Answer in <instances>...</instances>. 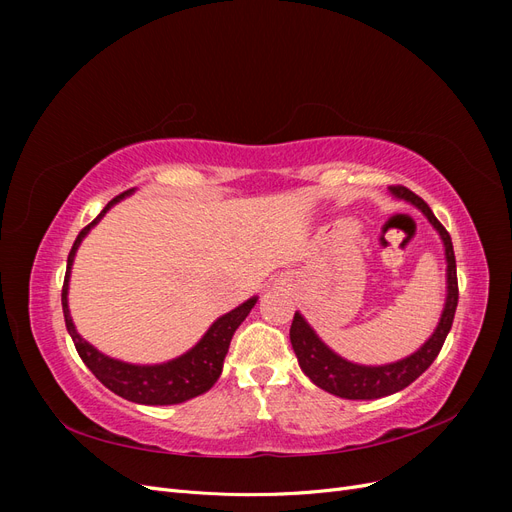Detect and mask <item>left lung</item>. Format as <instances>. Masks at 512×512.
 I'll return each mask as SVG.
<instances>
[{
	"mask_svg": "<svg viewBox=\"0 0 512 512\" xmlns=\"http://www.w3.org/2000/svg\"><path fill=\"white\" fill-rule=\"evenodd\" d=\"M391 194L397 198H404L414 207L421 209L431 226L440 232L446 250V282H448V294H446V305L442 318L438 322V329L427 342L418 348L408 359L397 361L391 365H378V367H365V365H354L342 356H337L333 350L324 346L318 335L312 331V327L303 320L301 314H294L292 327H290V344L294 354H297L299 365L303 374L312 380L320 389H324L331 395L344 397V399H378L393 395L401 389H406L412 384L423 371L436 361L440 354L444 339L453 327L455 309L459 301V286H457V262L453 252V241L448 235L446 228L438 222L436 215L429 209V205L421 196H416L404 185H391Z\"/></svg>",
	"mask_w": 512,
	"mask_h": 512,
	"instance_id": "left-lung-1",
	"label": "left lung"
}]
</instances>
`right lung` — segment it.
Returning a JSON list of instances; mask_svg holds the SVG:
<instances>
[{
    "label": "right lung",
    "instance_id": "add662e5",
    "mask_svg": "<svg viewBox=\"0 0 512 512\" xmlns=\"http://www.w3.org/2000/svg\"><path fill=\"white\" fill-rule=\"evenodd\" d=\"M132 190L121 192L115 196L111 203H108L98 218L87 224L79 237H76L72 250L68 254V267L64 277V288H61V307H64V318H66V329L72 337L74 348L79 352L83 363L91 369L106 389H111L115 395L134 401V404H145V406H170V404H181L185 399H192L196 395H203L209 391L211 386L218 382L222 374L224 356L228 352L230 339L239 329V324L245 320V316L252 312L256 303V297L245 301L232 312L224 314L222 318L211 324V329L205 333V337L183 356L175 361H168L162 365H130L111 359V356H104L94 346L87 344L85 339L76 333L70 309H68V280H70V267L76 250L83 241V237L89 232L91 226H96L102 215L111 209L123 196H128Z\"/></svg>",
    "mask_w": 512,
    "mask_h": 512
}]
</instances>
